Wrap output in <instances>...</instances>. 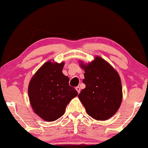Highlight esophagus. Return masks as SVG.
I'll list each match as a JSON object with an SVG mask.
<instances>
[{
    "label": "esophagus",
    "mask_w": 148,
    "mask_h": 148,
    "mask_svg": "<svg viewBox=\"0 0 148 148\" xmlns=\"http://www.w3.org/2000/svg\"><path fill=\"white\" fill-rule=\"evenodd\" d=\"M76 90H77V93H78V94H79V93H80V91H81V90H80V88H79V87H76Z\"/></svg>",
    "instance_id": "obj_1"
}]
</instances>
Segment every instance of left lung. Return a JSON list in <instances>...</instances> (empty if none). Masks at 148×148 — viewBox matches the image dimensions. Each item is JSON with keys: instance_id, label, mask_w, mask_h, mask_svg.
<instances>
[{"instance_id": "obj_1", "label": "left lung", "mask_w": 148, "mask_h": 148, "mask_svg": "<svg viewBox=\"0 0 148 148\" xmlns=\"http://www.w3.org/2000/svg\"><path fill=\"white\" fill-rule=\"evenodd\" d=\"M84 70L86 88L78 95L87 113L97 121L108 120L119 110L123 88L118 72L100 56L88 64L79 61Z\"/></svg>"}]
</instances>
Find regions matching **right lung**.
<instances>
[{"label": "right lung", "instance_id": "obj_1", "mask_svg": "<svg viewBox=\"0 0 148 148\" xmlns=\"http://www.w3.org/2000/svg\"><path fill=\"white\" fill-rule=\"evenodd\" d=\"M64 65L48 60L30 80L28 96L32 108L38 116L47 122L61 117L77 92L69 85V78L62 73Z\"/></svg>", "mask_w": 148, "mask_h": 148}]
</instances>
